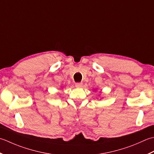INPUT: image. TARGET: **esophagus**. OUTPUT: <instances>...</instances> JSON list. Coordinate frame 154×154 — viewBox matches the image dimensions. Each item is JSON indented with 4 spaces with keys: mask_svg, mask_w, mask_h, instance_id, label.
Listing matches in <instances>:
<instances>
[{
    "mask_svg": "<svg viewBox=\"0 0 154 154\" xmlns=\"http://www.w3.org/2000/svg\"><path fill=\"white\" fill-rule=\"evenodd\" d=\"M75 85H76V86L77 88H81L82 86V82H77V83H76Z\"/></svg>",
    "mask_w": 154,
    "mask_h": 154,
    "instance_id": "34e87169",
    "label": "esophagus"
}]
</instances>
